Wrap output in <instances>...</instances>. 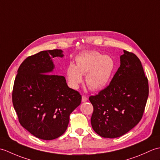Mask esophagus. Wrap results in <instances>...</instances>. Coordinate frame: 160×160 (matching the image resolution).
Listing matches in <instances>:
<instances>
[{
	"label": "esophagus",
	"mask_w": 160,
	"mask_h": 160,
	"mask_svg": "<svg viewBox=\"0 0 160 160\" xmlns=\"http://www.w3.org/2000/svg\"><path fill=\"white\" fill-rule=\"evenodd\" d=\"M87 100H88V98L86 96H82V102H86Z\"/></svg>",
	"instance_id": "esophagus-1"
}]
</instances>
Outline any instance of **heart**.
Returning a JSON list of instances; mask_svg holds the SVG:
<instances>
[{
	"label": "heart",
	"mask_w": 160,
	"mask_h": 160,
	"mask_svg": "<svg viewBox=\"0 0 160 160\" xmlns=\"http://www.w3.org/2000/svg\"><path fill=\"white\" fill-rule=\"evenodd\" d=\"M76 66L70 63L67 76L70 86L77 89L82 82V75L91 89L98 91L107 86L115 69V61L109 56H103L96 51H87L80 53L76 58Z\"/></svg>",
	"instance_id": "heart-1"
}]
</instances>
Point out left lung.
I'll list each match as a JSON object with an SVG mask.
<instances>
[{
  "label": "left lung",
  "mask_w": 160,
  "mask_h": 160,
  "mask_svg": "<svg viewBox=\"0 0 160 160\" xmlns=\"http://www.w3.org/2000/svg\"><path fill=\"white\" fill-rule=\"evenodd\" d=\"M148 96V82L140 59L124 50L109 85L89 97L93 107L91 123L101 137L115 138L141 120Z\"/></svg>",
  "instance_id": "obj_1"
}]
</instances>
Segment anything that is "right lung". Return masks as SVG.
Returning a JSON list of instances; mask_svg holds the SVG:
<instances>
[{
	"mask_svg": "<svg viewBox=\"0 0 160 160\" xmlns=\"http://www.w3.org/2000/svg\"><path fill=\"white\" fill-rule=\"evenodd\" d=\"M55 57H63L62 51H42L27 58L17 71L12 91L20 124L45 140L65 132L70 114L82 100L78 91L67 86L65 78L52 74Z\"/></svg>",
	"mask_w": 160,
	"mask_h": 160,
	"instance_id": "1",
	"label": "right lung"
}]
</instances>
